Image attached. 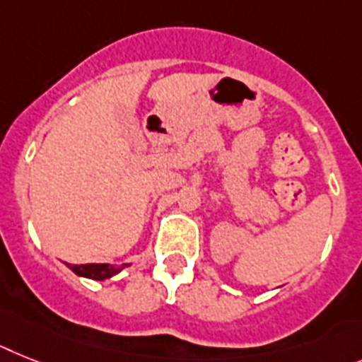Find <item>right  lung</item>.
Segmentation results:
<instances>
[{"mask_svg": "<svg viewBox=\"0 0 362 362\" xmlns=\"http://www.w3.org/2000/svg\"><path fill=\"white\" fill-rule=\"evenodd\" d=\"M66 267L79 277L94 279V281H105V279L115 277L116 274H120L124 268L131 267V264L115 267V264H68L66 262Z\"/></svg>", "mask_w": 362, "mask_h": 362, "instance_id": "right-lung-1", "label": "right lung"}]
</instances>
